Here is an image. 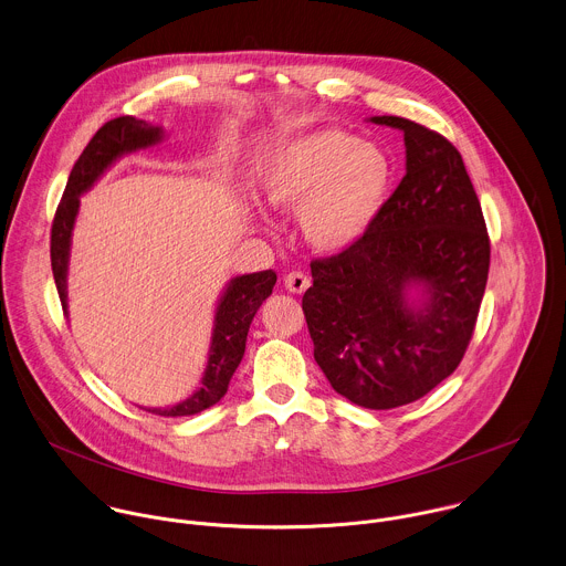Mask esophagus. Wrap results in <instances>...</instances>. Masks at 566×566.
<instances>
[{
	"mask_svg": "<svg viewBox=\"0 0 566 566\" xmlns=\"http://www.w3.org/2000/svg\"><path fill=\"white\" fill-rule=\"evenodd\" d=\"M284 286H286V291H291V293H304V291L311 286V280H308V275H304L302 271H293V273H289V275L284 277Z\"/></svg>",
	"mask_w": 566,
	"mask_h": 566,
	"instance_id": "34e87169",
	"label": "esophagus"
}]
</instances>
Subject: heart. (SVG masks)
Segmentation results:
<instances>
[{
	"mask_svg": "<svg viewBox=\"0 0 566 566\" xmlns=\"http://www.w3.org/2000/svg\"><path fill=\"white\" fill-rule=\"evenodd\" d=\"M392 163L375 145L322 127L273 147L255 167V196L269 211H295L306 244L326 255L357 247L392 189Z\"/></svg>",
	"mask_w": 566,
	"mask_h": 566,
	"instance_id": "obj_1",
	"label": "heart"
}]
</instances>
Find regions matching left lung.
Returning a JSON list of instances; mask_svg holds the SVG:
<instances>
[{
	"label": "left lung",
	"mask_w": 566,
	"mask_h": 566,
	"mask_svg": "<svg viewBox=\"0 0 566 566\" xmlns=\"http://www.w3.org/2000/svg\"><path fill=\"white\" fill-rule=\"evenodd\" d=\"M406 176L368 235L313 260L302 297L313 355L333 390L368 410L426 397L461 364L490 273L483 209L459 149L401 118Z\"/></svg>",
	"instance_id": "obj_1"
}]
</instances>
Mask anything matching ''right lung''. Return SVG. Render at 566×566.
<instances>
[{
	"mask_svg": "<svg viewBox=\"0 0 566 566\" xmlns=\"http://www.w3.org/2000/svg\"><path fill=\"white\" fill-rule=\"evenodd\" d=\"M163 138H165V129L160 125H151L134 116H118L114 120H107L92 136V140L85 145L83 154L74 163L63 198L54 213L52 235H50L52 275H54V284H56L59 300L65 315H67L70 247H72V231L78 216L81 196L90 191L92 185L118 158L138 149L154 147ZM275 282H277V275L271 269L233 277L222 291L216 306L207 366L198 388L176 406L145 408V410L160 417H189L216 406L227 395L229 381L244 357L249 326L258 308L262 306V302L273 293Z\"/></svg>",
	"mask_w": 566,
	"mask_h": 566,
	"instance_id": "obj_1",
	"label": "right lung"
}]
</instances>
